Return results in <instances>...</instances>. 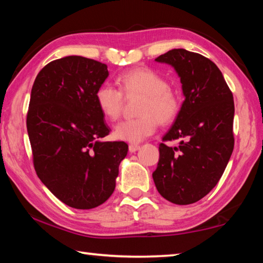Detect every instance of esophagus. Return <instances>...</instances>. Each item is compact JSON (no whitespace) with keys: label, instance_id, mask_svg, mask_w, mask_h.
I'll return each instance as SVG.
<instances>
[{"label":"esophagus","instance_id":"obj_1","mask_svg":"<svg viewBox=\"0 0 263 263\" xmlns=\"http://www.w3.org/2000/svg\"><path fill=\"white\" fill-rule=\"evenodd\" d=\"M139 148H140V146L137 145V144H131L130 146H128V151H130L131 153H136Z\"/></svg>","mask_w":263,"mask_h":263}]
</instances>
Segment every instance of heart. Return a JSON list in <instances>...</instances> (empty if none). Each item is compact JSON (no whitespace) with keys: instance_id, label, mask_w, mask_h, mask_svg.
<instances>
[{"instance_id":"b5f03b06","label":"heart","mask_w":263,"mask_h":263,"mask_svg":"<svg viewBox=\"0 0 263 263\" xmlns=\"http://www.w3.org/2000/svg\"><path fill=\"white\" fill-rule=\"evenodd\" d=\"M121 90L112 84L103 83L96 90V104L104 117L116 121L122 112L123 94L144 95L139 105L141 116L126 119L115 127L114 136L119 140L139 142L157 131L158 122L172 123L181 109V100L176 91L168 87L167 80L147 67L135 68L118 78Z\"/></svg>"}]
</instances>
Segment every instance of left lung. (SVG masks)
Masks as SVG:
<instances>
[{
  "instance_id": "8db88e82",
  "label": "left lung",
  "mask_w": 263,
  "mask_h": 263,
  "mask_svg": "<svg viewBox=\"0 0 263 263\" xmlns=\"http://www.w3.org/2000/svg\"><path fill=\"white\" fill-rule=\"evenodd\" d=\"M155 61L175 69L184 101L162 138L179 140V146L159 145L153 180L163 198L186 205L210 193L228 166L234 146L233 95L215 62L198 53L174 48Z\"/></svg>"
}]
</instances>
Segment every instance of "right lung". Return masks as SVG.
Listing matches in <instances>:
<instances>
[{"mask_svg": "<svg viewBox=\"0 0 263 263\" xmlns=\"http://www.w3.org/2000/svg\"><path fill=\"white\" fill-rule=\"evenodd\" d=\"M108 67L79 55L47 64L31 90L26 127L35 173L66 205L88 210L112 195L126 157L124 141H102L110 127L95 94Z\"/></svg>", "mask_w": 263, "mask_h": 263, "instance_id": "1", "label": "right lung"}]
</instances>
